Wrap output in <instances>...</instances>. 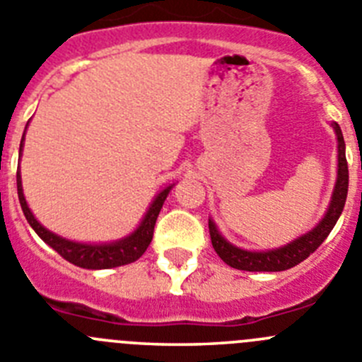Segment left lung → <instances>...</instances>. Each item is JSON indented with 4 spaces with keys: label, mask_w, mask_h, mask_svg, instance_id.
I'll return each instance as SVG.
<instances>
[{
    "label": "left lung",
    "mask_w": 362,
    "mask_h": 362,
    "mask_svg": "<svg viewBox=\"0 0 362 362\" xmlns=\"http://www.w3.org/2000/svg\"><path fill=\"white\" fill-rule=\"evenodd\" d=\"M337 141V177H335L334 191L330 202L321 216V220L301 236L294 238L292 242L285 243L276 249L249 250L234 245L218 230L213 218H209V233L214 250L229 267L238 270H249V272H279L286 270L307 259L321 243L327 240L330 230L334 229L335 221L339 220L344 209V202L348 194V164H346V146H344L343 132L337 122H332Z\"/></svg>",
    "instance_id": "1"
}]
</instances>
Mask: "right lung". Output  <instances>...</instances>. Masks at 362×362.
<instances>
[{
  "instance_id": "right-lung-1",
  "label": "right lung",
  "mask_w": 362,
  "mask_h": 362,
  "mask_svg": "<svg viewBox=\"0 0 362 362\" xmlns=\"http://www.w3.org/2000/svg\"><path fill=\"white\" fill-rule=\"evenodd\" d=\"M28 128V122H27ZM27 128L23 132L21 144H19V160H21L23 148H25V133ZM175 187L173 184L165 185L153 197L151 204L146 209L144 216L139 221V226L124 238L113 240V242H77V240H70V238H63L59 234H55L54 230L47 229V227L34 216L27 204V198L23 193V184H21V169H18V197L19 204L27 221L30 223L32 229L35 230L41 240L47 245H50L55 252H59L64 259H68L74 265L81 267V269H90V270H100V269H113V267H122L128 263L136 262L141 258L146 249L149 247L153 240V230H155V221H157L158 213H160L162 205H164L165 198L171 193V189Z\"/></svg>"
}]
</instances>
